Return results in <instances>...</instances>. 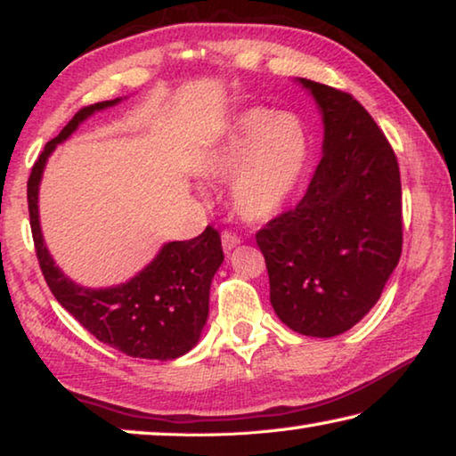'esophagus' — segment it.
I'll use <instances>...</instances> for the list:
<instances>
[{
	"label": "esophagus",
	"instance_id": "esophagus-1",
	"mask_svg": "<svg viewBox=\"0 0 456 456\" xmlns=\"http://www.w3.org/2000/svg\"><path fill=\"white\" fill-rule=\"evenodd\" d=\"M221 243H223V249L225 251H231L233 247H237L239 243H241V237H239L237 233H233V231H221Z\"/></svg>",
	"mask_w": 456,
	"mask_h": 456
}]
</instances>
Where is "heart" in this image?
<instances>
[{"instance_id": "heart-1", "label": "heart", "mask_w": 456, "mask_h": 456, "mask_svg": "<svg viewBox=\"0 0 456 456\" xmlns=\"http://www.w3.org/2000/svg\"><path fill=\"white\" fill-rule=\"evenodd\" d=\"M307 160L305 130L293 114L253 108L231 126L200 165L205 176L229 179V197L247 221H265L288 203Z\"/></svg>"}]
</instances>
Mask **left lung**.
<instances>
[{
    "label": "left lung",
    "mask_w": 456,
    "mask_h": 456,
    "mask_svg": "<svg viewBox=\"0 0 456 456\" xmlns=\"http://www.w3.org/2000/svg\"><path fill=\"white\" fill-rule=\"evenodd\" d=\"M323 117L304 199L256 233L269 299L304 336L344 334L380 299L403 253V187L388 138L348 92L299 78Z\"/></svg>",
    "instance_id": "obj_1"
}]
</instances>
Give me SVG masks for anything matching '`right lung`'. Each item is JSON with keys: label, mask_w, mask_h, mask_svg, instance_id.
I'll return each mask as SVG.
<instances>
[{"label": "right lung", "mask_w": 456, "mask_h": 456, "mask_svg": "<svg viewBox=\"0 0 456 456\" xmlns=\"http://www.w3.org/2000/svg\"><path fill=\"white\" fill-rule=\"evenodd\" d=\"M117 102L118 98L80 108L34 163L28 179V209L36 256L53 297L96 339L133 358L175 360L199 342L209 315L211 280L223 264L219 231L207 225L195 239L167 243L130 281L88 289L68 280L53 264L37 219V189L50 152L92 112Z\"/></svg>", "instance_id": "obj_1"}]
</instances>
